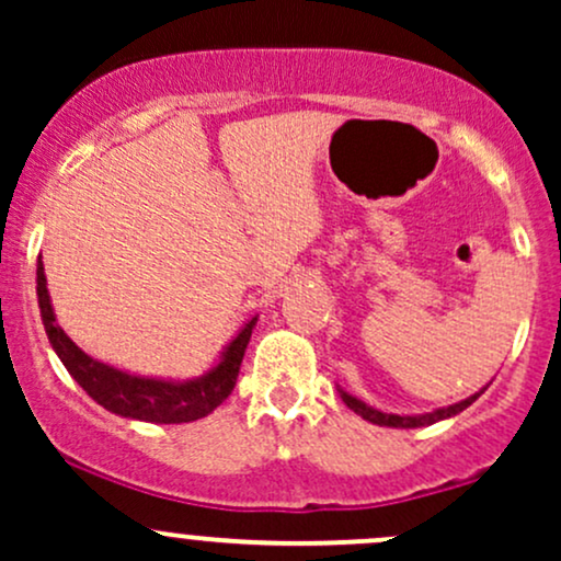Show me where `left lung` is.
<instances>
[{"instance_id": "8db88e82", "label": "left lung", "mask_w": 561, "mask_h": 561, "mask_svg": "<svg viewBox=\"0 0 561 561\" xmlns=\"http://www.w3.org/2000/svg\"><path fill=\"white\" fill-rule=\"evenodd\" d=\"M482 392H485V388H482L480 392H474V396L465 398V401L454 403V405H443V409L430 411V414H411V416L409 414L401 416V414H388V411H379V409H375V405L364 403L362 398L351 396V392H345V390H340V398H343L347 409L356 411V414L362 416V420H366V422L379 424V427L414 430V427H427V424H435V422H440V420H450V416H456V414H459V411H465L467 405H472L474 401H478Z\"/></svg>"}]
</instances>
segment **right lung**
Listing matches in <instances>:
<instances>
[{
    "mask_svg": "<svg viewBox=\"0 0 561 561\" xmlns=\"http://www.w3.org/2000/svg\"><path fill=\"white\" fill-rule=\"evenodd\" d=\"M36 295L49 345L55 347L57 358L66 366L68 375L87 390V396H92L96 403L105 405L113 414L126 416V420L156 424H182L203 420L216 405L227 401L231 390H234L237 375H240L244 347H248L250 334H253L255 321H259V317H253L237 332V337L224 347L221 358H218L214 369L205 371L203 377L176 382V379L128 375V371H121L111 364H102L96 358L87 356L62 332V327L57 324L42 261L36 266Z\"/></svg>",
    "mask_w": 561,
    "mask_h": 561,
    "instance_id": "right-lung-1",
    "label": "right lung"
}]
</instances>
